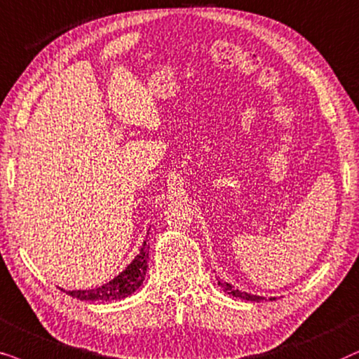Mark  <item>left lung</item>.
<instances>
[{
    "mask_svg": "<svg viewBox=\"0 0 359 359\" xmlns=\"http://www.w3.org/2000/svg\"><path fill=\"white\" fill-rule=\"evenodd\" d=\"M218 285L224 290V294L233 295V297H240V299H245V300H251V302H262V300H264V297H259V295H252V294L243 292V290L235 289L231 284L223 283V280H218ZM274 299L276 297H271L269 300H274Z\"/></svg>",
    "mask_w": 359,
    "mask_h": 359,
    "instance_id": "1",
    "label": "left lung"
}]
</instances>
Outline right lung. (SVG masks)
Masks as SVG:
<instances>
[{"instance_id":"right-lung-1","label":"right lung","mask_w":359,"mask_h":359,"mask_svg":"<svg viewBox=\"0 0 359 359\" xmlns=\"http://www.w3.org/2000/svg\"><path fill=\"white\" fill-rule=\"evenodd\" d=\"M147 259H149V245H147L146 240L142 243L137 256L131 261V264L123 272H119L109 283L100 285L97 289L88 290H62L75 299L92 300V302L93 300H107L108 302V300L126 299L142 285V280H144L147 272Z\"/></svg>"}]
</instances>
